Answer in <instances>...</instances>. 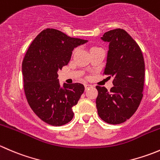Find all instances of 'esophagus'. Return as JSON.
<instances>
[{
  "label": "esophagus",
  "instance_id": "34e87169",
  "mask_svg": "<svg viewBox=\"0 0 160 160\" xmlns=\"http://www.w3.org/2000/svg\"><path fill=\"white\" fill-rule=\"evenodd\" d=\"M84 87H85V89L88 90V89H89L90 88H91L92 86H91V85H90V84H88V83H85Z\"/></svg>",
  "mask_w": 160,
  "mask_h": 160
}]
</instances>
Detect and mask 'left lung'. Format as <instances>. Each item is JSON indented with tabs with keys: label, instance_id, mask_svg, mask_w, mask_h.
<instances>
[{
	"label": "left lung",
	"instance_id": "8db88e82",
	"mask_svg": "<svg viewBox=\"0 0 160 160\" xmlns=\"http://www.w3.org/2000/svg\"><path fill=\"white\" fill-rule=\"evenodd\" d=\"M101 39L109 43L104 75L113 77L114 86L109 91L104 87L96 86V106L103 121L118 125L135 114L142 99L144 58L139 46L124 29L108 31Z\"/></svg>",
	"mask_w": 160,
	"mask_h": 160
}]
</instances>
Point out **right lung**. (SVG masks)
<instances>
[{
    "label": "right lung",
    "instance_id": "add662e5",
    "mask_svg": "<svg viewBox=\"0 0 160 160\" xmlns=\"http://www.w3.org/2000/svg\"><path fill=\"white\" fill-rule=\"evenodd\" d=\"M87 42L47 28L37 35L25 53L22 61L25 97L32 110L49 125L61 126L73 118L72 107L84 86L64 83L61 88L57 72L70 62L74 48Z\"/></svg>",
    "mask_w": 160,
    "mask_h": 160
}]
</instances>
